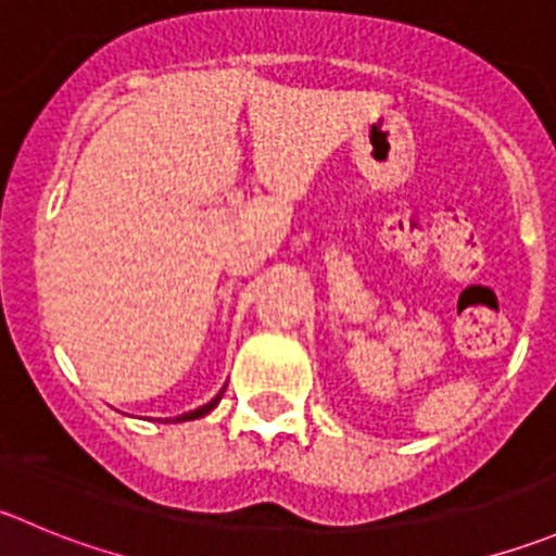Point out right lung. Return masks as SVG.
I'll list each match as a JSON object with an SVG mask.
<instances>
[{"mask_svg": "<svg viewBox=\"0 0 556 556\" xmlns=\"http://www.w3.org/2000/svg\"><path fill=\"white\" fill-rule=\"evenodd\" d=\"M223 391H225V388H223ZM223 391H219L217 396L212 399V402H208V404H203V407L192 409V413H185V415H176V418H174V424H179V421H195V418H203V415H206V413H212V409L217 407V404H219V399H223Z\"/></svg>", "mask_w": 556, "mask_h": 556, "instance_id": "add662e5", "label": "right lung"}]
</instances>
